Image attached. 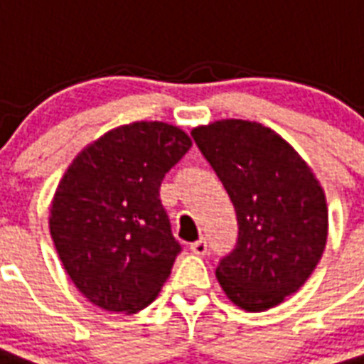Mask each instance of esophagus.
<instances>
[{
  "mask_svg": "<svg viewBox=\"0 0 364 364\" xmlns=\"http://www.w3.org/2000/svg\"><path fill=\"white\" fill-rule=\"evenodd\" d=\"M190 250H192L196 256H205V254H208V242H205L203 238H201V240H196V242L190 246Z\"/></svg>",
  "mask_w": 364,
  "mask_h": 364,
  "instance_id": "34e87169",
  "label": "esophagus"
}]
</instances>
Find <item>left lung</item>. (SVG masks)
I'll return each mask as SVG.
<instances>
[{
	"mask_svg": "<svg viewBox=\"0 0 364 364\" xmlns=\"http://www.w3.org/2000/svg\"><path fill=\"white\" fill-rule=\"evenodd\" d=\"M192 135L237 209V250L217 266V281L238 309H273L322 258L328 203L320 180L291 143L259 122H209Z\"/></svg>",
	"mask_w": 364,
	"mask_h": 364,
	"instance_id": "8db88e82",
	"label": "left lung"
}]
</instances>
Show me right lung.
Listing matches in <instances>:
<instances>
[{
	"mask_svg": "<svg viewBox=\"0 0 364 364\" xmlns=\"http://www.w3.org/2000/svg\"><path fill=\"white\" fill-rule=\"evenodd\" d=\"M192 139L166 122L108 129L79 151L50 203V235L87 301L135 314L155 301L180 244L159 200L164 174Z\"/></svg>",
	"mask_w": 364,
	"mask_h": 364,
	"instance_id": "add662e5",
	"label": "right lung"
}]
</instances>
